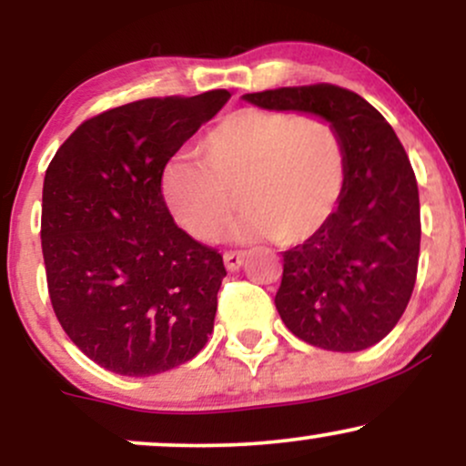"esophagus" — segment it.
Here are the masks:
<instances>
[{"label":"esophagus","instance_id":"1","mask_svg":"<svg viewBox=\"0 0 466 466\" xmlns=\"http://www.w3.org/2000/svg\"><path fill=\"white\" fill-rule=\"evenodd\" d=\"M223 263H226L229 271H237L240 269V265L245 263V254L243 251H226V254H223Z\"/></svg>","mask_w":466,"mask_h":466}]
</instances>
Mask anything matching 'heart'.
<instances>
[{
    "label": "heart",
    "mask_w": 466,
    "mask_h": 466,
    "mask_svg": "<svg viewBox=\"0 0 466 466\" xmlns=\"http://www.w3.org/2000/svg\"><path fill=\"white\" fill-rule=\"evenodd\" d=\"M195 153L199 164L166 166L162 195L177 226L201 243L221 237L237 197L240 237L300 245L329 226L349 184L344 136L319 114L234 111L203 133Z\"/></svg>",
    "instance_id": "b5f03b06"
}]
</instances>
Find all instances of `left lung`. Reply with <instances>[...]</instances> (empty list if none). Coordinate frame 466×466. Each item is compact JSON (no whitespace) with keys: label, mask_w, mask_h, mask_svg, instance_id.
Segmentation results:
<instances>
[{"label":"left lung","mask_w":466,"mask_h":466,"mask_svg":"<svg viewBox=\"0 0 466 466\" xmlns=\"http://www.w3.org/2000/svg\"><path fill=\"white\" fill-rule=\"evenodd\" d=\"M263 109L330 117L349 148L344 199L322 232L282 251L276 309L293 335L335 352L381 341L408 307L420 251L414 170L388 120L350 89L318 83L245 94Z\"/></svg>","instance_id":"left-lung-1"}]
</instances>
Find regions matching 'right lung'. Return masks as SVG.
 Returning a JSON list of instances; mask_svg holds the SVG:
<instances>
[{"label":"right lung","instance_id":"obj_1","mask_svg":"<svg viewBox=\"0 0 466 466\" xmlns=\"http://www.w3.org/2000/svg\"><path fill=\"white\" fill-rule=\"evenodd\" d=\"M228 100V89H212L114 106L85 120L47 166V293L69 339L106 370L177 368L215 329L223 256L177 228L162 175Z\"/></svg>","mask_w":466,"mask_h":466}]
</instances>
